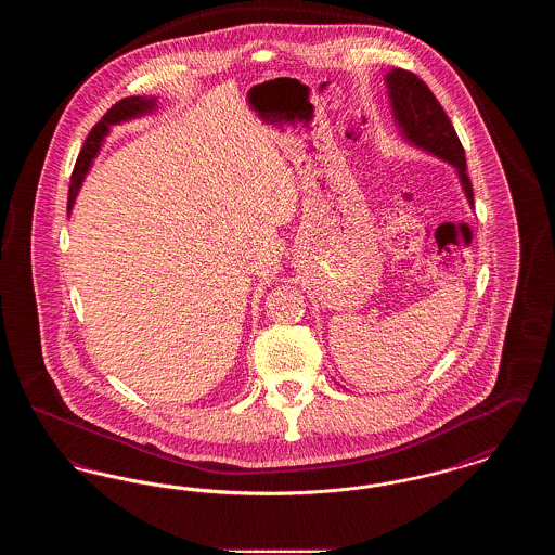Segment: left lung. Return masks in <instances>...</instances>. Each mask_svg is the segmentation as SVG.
Listing matches in <instances>:
<instances>
[{
	"mask_svg": "<svg viewBox=\"0 0 555 555\" xmlns=\"http://www.w3.org/2000/svg\"><path fill=\"white\" fill-rule=\"evenodd\" d=\"M387 87L396 109L397 122L405 132V137L418 147L457 168L460 181L473 206V183L470 177L466 175L464 147L446 109L433 95L428 85L410 70L393 68L391 73H387Z\"/></svg>",
	"mask_w": 555,
	"mask_h": 555,
	"instance_id": "1",
	"label": "left lung"
}]
</instances>
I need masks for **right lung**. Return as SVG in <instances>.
<instances>
[{"mask_svg":"<svg viewBox=\"0 0 555 555\" xmlns=\"http://www.w3.org/2000/svg\"><path fill=\"white\" fill-rule=\"evenodd\" d=\"M156 106V100H145V98H125L120 102H116L114 106L107 109L106 114L102 116V120L89 131L85 143H82V150H80L79 158L75 164V170H73V177H70V189H68V210L73 208L75 199H77V193H79L80 183L91 166V159L95 158V154L100 152V145L104 141L107 131H109V125H116V122H122V120H129L134 116H141L150 109H154Z\"/></svg>","mask_w":555,"mask_h":555,"instance_id":"1","label":"right lung"}]
</instances>
